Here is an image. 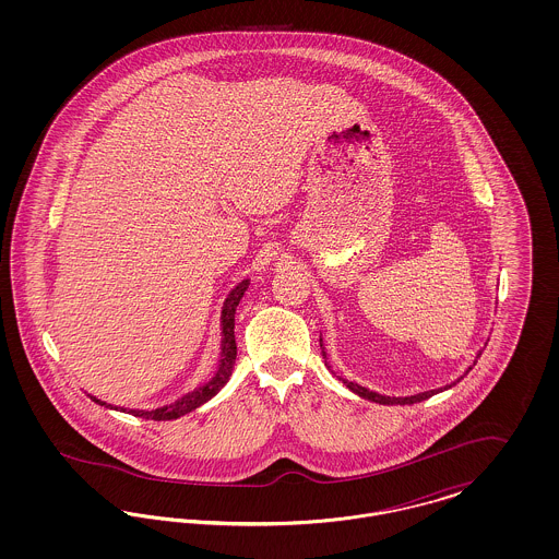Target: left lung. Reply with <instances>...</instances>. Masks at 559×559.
Segmentation results:
<instances>
[{"instance_id":"obj_1","label":"left lung","mask_w":559,"mask_h":559,"mask_svg":"<svg viewBox=\"0 0 559 559\" xmlns=\"http://www.w3.org/2000/svg\"><path fill=\"white\" fill-rule=\"evenodd\" d=\"M320 347H322V356H324V365L333 371V367L329 365V358H326V352H324V346H322V337H320ZM479 354H481V349H479L478 354H476V360H474V365L478 362ZM474 365L467 369V371L463 372L459 379H454L451 383H447V385H442V388H438V390H427V392H419V394H413V396H385V394H379V392H372L369 388H365V385H360V383H356V381H349L346 379L344 374H337L340 377V381H344V385H346L347 390H352L354 394H358L360 399L371 400V402H377V404H388V406H394V404H415V402H424V400L431 399V396H436V394H440V392H444V390H451L452 385H456L467 372L474 369Z\"/></svg>"}]
</instances>
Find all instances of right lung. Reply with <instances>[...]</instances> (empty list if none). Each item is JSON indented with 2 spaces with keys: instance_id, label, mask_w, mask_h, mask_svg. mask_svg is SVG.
<instances>
[{
  "instance_id": "obj_1",
  "label": "right lung",
  "mask_w": 559,
  "mask_h": 559,
  "mask_svg": "<svg viewBox=\"0 0 559 559\" xmlns=\"http://www.w3.org/2000/svg\"><path fill=\"white\" fill-rule=\"evenodd\" d=\"M249 278H242L239 285L233 289V292L226 295L224 299V306H222V317H219V329H222V342H219V360H217V367L213 371L212 377L197 385L194 390H190L185 396H180L169 404H163L157 408H126V406H115V404H108L105 400H98L92 394H87L90 399L94 400L96 404L100 406H107L112 411H119V413H128L133 417H140V419H151V421H171V419H178L182 415H188L190 411L199 408L201 404H205L207 400H212L230 379L233 369H235V362H237V342H235V314H237V306H239L240 299L245 292L249 289Z\"/></svg>"
}]
</instances>
